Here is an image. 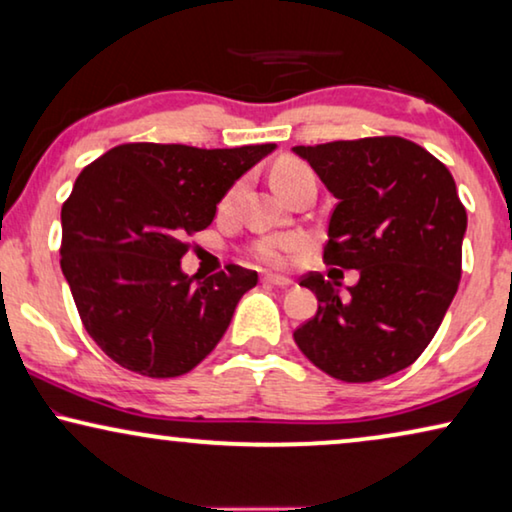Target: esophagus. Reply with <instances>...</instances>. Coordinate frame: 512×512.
I'll return each mask as SVG.
<instances>
[{"instance_id": "1", "label": "esophagus", "mask_w": 512, "mask_h": 512, "mask_svg": "<svg viewBox=\"0 0 512 512\" xmlns=\"http://www.w3.org/2000/svg\"><path fill=\"white\" fill-rule=\"evenodd\" d=\"M263 284H270V286H282V289H286V286H291L293 282L289 277H279V275H263Z\"/></svg>"}]
</instances>
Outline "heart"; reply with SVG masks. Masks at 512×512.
<instances>
[{
    "mask_svg": "<svg viewBox=\"0 0 512 512\" xmlns=\"http://www.w3.org/2000/svg\"><path fill=\"white\" fill-rule=\"evenodd\" d=\"M305 174H312V170L305 163H300V160H296V158L279 160V163L272 167V172H270L272 188H275L277 193H284L286 188L293 184V181L305 177ZM235 193H237V186L230 188V193L226 195V200H223V205H228V202L235 198ZM303 247H305L303 237L286 235V237H263V240H258L254 244V249L251 251H254V256L258 258V261H261L263 265H268V268H284V265L291 261V256L298 254Z\"/></svg>",
    "mask_w": 512,
    "mask_h": 512,
    "instance_id": "heart-1",
    "label": "heart"
}]
</instances>
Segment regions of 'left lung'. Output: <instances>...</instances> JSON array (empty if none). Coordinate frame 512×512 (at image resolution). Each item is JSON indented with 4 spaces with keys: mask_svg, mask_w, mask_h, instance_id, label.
Masks as SVG:
<instances>
[{
    "mask_svg": "<svg viewBox=\"0 0 512 512\" xmlns=\"http://www.w3.org/2000/svg\"><path fill=\"white\" fill-rule=\"evenodd\" d=\"M338 200L324 261L359 270L340 284L310 272L319 300L293 340L342 382H373L408 368L436 335L461 279L466 209L447 167L403 137L293 146Z\"/></svg>",
    "mask_w": 512,
    "mask_h": 512,
    "instance_id": "left-lung-1",
    "label": "left lung"
}]
</instances>
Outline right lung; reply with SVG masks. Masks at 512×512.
<instances>
[{
    "instance_id": "add662e5",
    "label": "right lung",
    "mask_w": 512,
    "mask_h": 512,
    "mask_svg": "<svg viewBox=\"0 0 512 512\" xmlns=\"http://www.w3.org/2000/svg\"><path fill=\"white\" fill-rule=\"evenodd\" d=\"M272 151L121 144L79 174L60 214V268L88 335L118 366L179 377L219 345L258 275L240 265L186 275L184 237L205 230L230 186Z\"/></svg>"
}]
</instances>
